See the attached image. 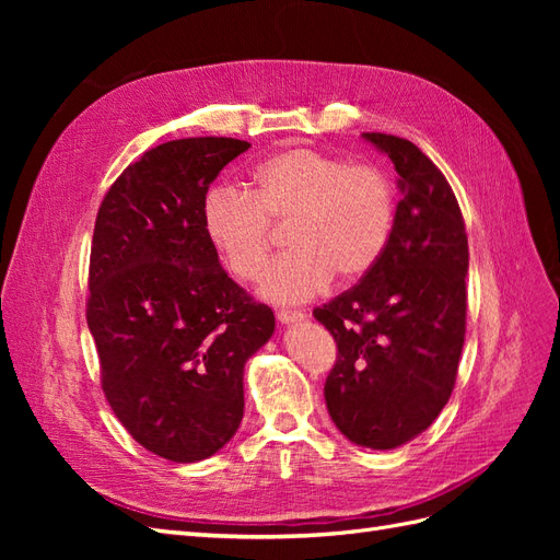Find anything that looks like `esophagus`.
Segmentation results:
<instances>
[{
	"mask_svg": "<svg viewBox=\"0 0 560 560\" xmlns=\"http://www.w3.org/2000/svg\"><path fill=\"white\" fill-rule=\"evenodd\" d=\"M276 315H278V322H282V325H299V322L306 319V313L290 311V308H280Z\"/></svg>",
	"mask_w": 560,
	"mask_h": 560,
	"instance_id": "esophagus-1",
	"label": "esophagus"
}]
</instances>
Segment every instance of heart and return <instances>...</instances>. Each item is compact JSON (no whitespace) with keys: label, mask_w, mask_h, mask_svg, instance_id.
Wrapping results in <instances>:
<instances>
[{"label":"heart","mask_w":560,"mask_h":560,"mask_svg":"<svg viewBox=\"0 0 560 560\" xmlns=\"http://www.w3.org/2000/svg\"><path fill=\"white\" fill-rule=\"evenodd\" d=\"M252 191L217 184L202 200V226L238 280H257L287 224L292 252L270 264L259 292L276 303L317 296L336 276L350 282L378 264L395 224V191L374 165L308 147L282 149L252 173Z\"/></svg>","instance_id":"heart-1"}]
</instances>
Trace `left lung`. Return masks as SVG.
Returning a JSON list of instances; mask_svg holds the SVG:
<instances>
[{
    "instance_id": "8db88e82",
    "label": "left lung",
    "mask_w": 560,
    "mask_h": 560,
    "mask_svg": "<svg viewBox=\"0 0 560 560\" xmlns=\"http://www.w3.org/2000/svg\"><path fill=\"white\" fill-rule=\"evenodd\" d=\"M362 138L399 175L393 233L378 264L313 315L338 348L325 383L331 420L352 444L387 451L425 432L453 393L469 249L442 171L409 140L385 132Z\"/></svg>"
}]
</instances>
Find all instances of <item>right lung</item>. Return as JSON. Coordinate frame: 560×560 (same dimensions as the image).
<instances>
[{
    "mask_svg": "<svg viewBox=\"0 0 560 560\" xmlns=\"http://www.w3.org/2000/svg\"><path fill=\"white\" fill-rule=\"evenodd\" d=\"M247 149L233 138L149 149L95 219L86 319L103 393L135 442L173 463L231 442L245 362L276 331L273 311L229 278L202 226L210 184Z\"/></svg>",
    "mask_w": 560,
    "mask_h": 560,
    "instance_id": "obj_1",
    "label": "right lung"
}]
</instances>
